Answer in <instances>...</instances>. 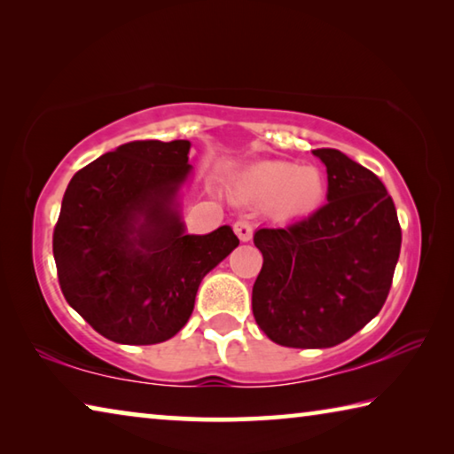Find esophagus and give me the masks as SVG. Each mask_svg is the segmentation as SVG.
Here are the masks:
<instances>
[{"label":"esophagus","mask_w":454,"mask_h":454,"mask_svg":"<svg viewBox=\"0 0 454 454\" xmlns=\"http://www.w3.org/2000/svg\"><path fill=\"white\" fill-rule=\"evenodd\" d=\"M234 232H236V236L240 238L242 242H248L250 238H252V232H254V230H252V224L248 220H244V218H240V220H236L234 222Z\"/></svg>","instance_id":"esophagus-1"}]
</instances>
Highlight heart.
Returning <instances> with one entry per match:
<instances>
[{
    "label": "heart",
    "mask_w": 454,
    "mask_h": 454,
    "mask_svg": "<svg viewBox=\"0 0 454 454\" xmlns=\"http://www.w3.org/2000/svg\"><path fill=\"white\" fill-rule=\"evenodd\" d=\"M240 190L246 196L272 202L284 216H296L317 208L325 194V180L317 168H301L286 162H264L242 176Z\"/></svg>",
    "instance_id": "heart-1"
}]
</instances>
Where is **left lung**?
<instances>
[{
	"label": "left lung",
	"instance_id": "obj_1",
	"mask_svg": "<svg viewBox=\"0 0 454 454\" xmlns=\"http://www.w3.org/2000/svg\"><path fill=\"white\" fill-rule=\"evenodd\" d=\"M314 156L326 166L328 202L254 234L264 262L252 312L262 333L288 348H330L364 328L387 302L403 242L379 176L333 148Z\"/></svg>",
	"mask_w": 454,
	"mask_h": 454
}]
</instances>
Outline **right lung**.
<instances>
[{
  "mask_svg": "<svg viewBox=\"0 0 454 454\" xmlns=\"http://www.w3.org/2000/svg\"><path fill=\"white\" fill-rule=\"evenodd\" d=\"M188 140H136L74 174L53 228L67 304L120 344H158L186 325L200 282L238 246L230 226L184 232L172 208Z\"/></svg>",
  "mask_w": 454,
  "mask_h": 454,
  "instance_id": "1",
  "label": "right lung"
}]
</instances>
